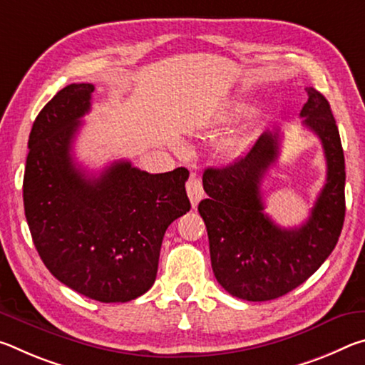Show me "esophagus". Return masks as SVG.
Returning <instances> with one entry per match:
<instances>
[{
  "mask_svg": "<svg viewBox=\"0 0 365 365\" xmlns=\"http://www.w3.org/2000/svg\"><path fill=\"white\" fill-rule=\"evenodd\" d=\"M187 193H188V197L191 201V206L196 207L197 202L201 201L202 195H205V190H202V183L200 178L196 177V174H191L190 180L187 183Z\"/></svg>",
  "mask_w": 365,
  "mask_h": 365,
  "instance_id": "1",
  "label": "esophagus"
}]
</instances>
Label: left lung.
Masks as SVG:
<instances>
[{
  "mask_svg": "<svg viewBox=\"0 0 365 365\" xmlns=\"http://www.w3.org/2000/svg\"><path fill=\"white\" fill-rule=\"evenodd\" d=\"M302 125L322 143L327 182L304 224L282 228L264 212L261 182L280 154V130H265L245 156L224 169L209 168L197 206L209 237L212 270L235 298L270 301L304 283L335 250L344 222V154L330 104L306 88Z\"/></svg>",
  "mask_w": 365,
  "mask_h": 365,
  "instance_id": "left-lung-1",
  "label": "left lung"
}]
</instances>
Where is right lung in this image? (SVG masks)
Segmentation results:
<instances>
[{"label":"right lung","mask_w":365,"mask_h":365,"mask_svg":"<svg viewBox=\"0 0 365 365\" xmlns=\"http://www.w3.org/2000/svg\"><path fill=\"white\" fill-rule=\"evenodd\" d=\"M91 83L58 91L34 122L24 209L46 269L73 292L127 302L153 287L168 227L190 211L188 170L148 174L128 160L88 177L72 143L91 108Z\"/></svg>","instance_id":"1"}]
</instances>
